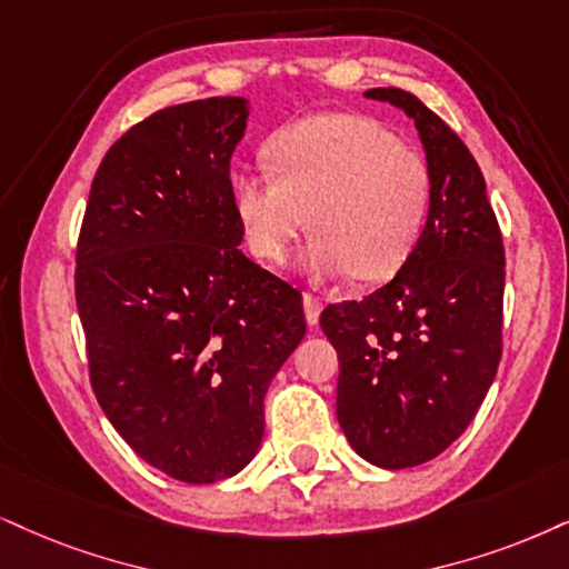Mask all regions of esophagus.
Here are the masks:
<instances>
[{
  "instance_id": "34e87169",
  "label": "esophagus",
  "mask_w": 569,
  "mask_h": 569,
  "mask_svg": "<svg viewBox=\"0 0 569 569\" xmlns=\"http://www.w3.org/2000/svg\"><path fill=\"white\" fill-rule=\"evenodd\" d=\"M301 305H305V315H307L309 326H318L320 312H322V301L318 297H312V293H305V297H301Z\"/></svg>"
}]
</instances>
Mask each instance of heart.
Masks as SVG:
<instances>
[{
    "mask_svg": "<svg viewBox=\"0 0 569 569\" xmlns=\"http://www.w3.org/2000/svg\"><path fill=\"white\" fill-rule=\"evenodd\" d=\"M272 172H241L233 210L249 249L283 262L309 222L315 278L386 280L428 226L433 178L426 157L362 114H315L268 141Z\"/></svg>",
    "mask_w": 569,
    "mask_h": 569,
    "instance_id": "1",
    "label": "heart"
}]
</instances>
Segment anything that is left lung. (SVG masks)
<instances>
[{
    "label": "left lung",
    "instance_id": "obj_1",
    "mask_svg": "<svg viewBox=\"0 0 569 569\" xmlns=\"http://www.w3.org/2000/svg\"><path fill=\"white\" fill-rule=\"evenodd\" d=\"M415 120L433 178L409 260L362 301L328 305L336 415L351 449L386 470L441 455L483 405L501 359L505 243L476 157L415 93L370 89Z\"/></svg>",
    "mask_w": 569,
    "mask_h": 569
}]
</instances>
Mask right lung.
Listing matches in <instances>:
<instances>
[{
    "label": "right lung",
    "instance_id": "obj_1",
    "mask_svg": "<svg viewBox=\"0 0 569 569\" xmlns=\"http://www.w3.org/2000/svg\"><path fill=\"white\" fill-rule=\"evenodd\" d=\"M241 97L149 114L93 176L76 305L99 407L126 443L183 483L243 470L264 393L305 338L301 293L239 249L231 154Z\"/></svg>",
    "mask_w": 569,
    "mask_h": 569
}]
</instances>
